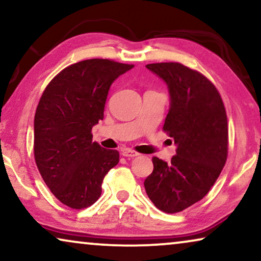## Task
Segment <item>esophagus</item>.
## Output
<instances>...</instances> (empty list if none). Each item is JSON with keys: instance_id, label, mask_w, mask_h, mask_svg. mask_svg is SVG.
<instances>
[{"instance_id": "1", "label": "esophagus", "mask_w": 261, "mask_h": 261, "mask_svg": "<svg viewBox=\"0 0 261 261\" xmlns=\"http://www.w3.org/2000/svg\"><path fill=\"white\" fill-rule=\"evenodd\" d=\"M122 155L123 156H128V158H134V156H138L140 155L138 152L133 151V149H129V148H124L122 149Z\"/></svg>"}]
</instances>
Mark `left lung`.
<instances>
[{
	"label": "left lung",
	"instance_id": "1",
	"mask_svg": "<svg viewBox=\"0 0 261 261\" xmlns=\"http://www.w3.org/2000/svg\"><path fill=\"white\" fill-rule=\"evenodd\" d=\"M165 82L170 108L164 130L174 140L171 163L152 159L145 190L156 208L174 214L201 201L219 178L228 153L227 114L212 82L179 63L147 64Z\"/></svg>",
	"mask_w": 261,
	"mask_h": 261
}]
</instances>
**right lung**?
<instances>
[{"label": "right lung", "mask_w": 261, "mask_h": 261, "mask_svg": "<svg viewBox=\"0 0 261 261\" xmlns=\"http://www.w3.org/2000/svg\"><path fill=\"white\" fill-rule=\"evenodd\" d=\"M134 65L88 59L67 66L46 87L34 116V158L42 179L63 204L83 209L97 201L119 152L92 141L114 81Z\"/></svg>", "instance_id": "right-lung-1"}]
</instances>
